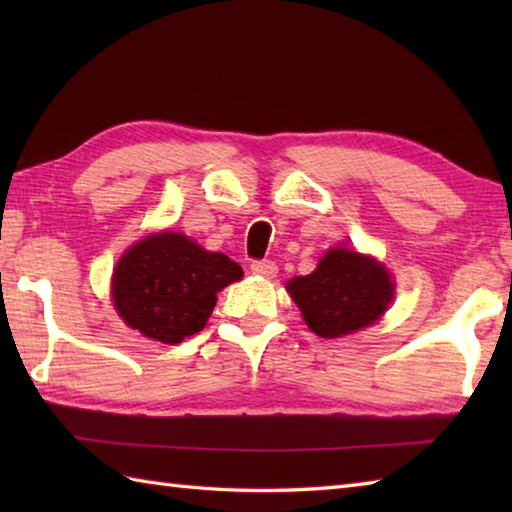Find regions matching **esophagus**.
Listing matches in <instances>:
<instances>
[{
  "label": "esophagus",
  "instance_id": "34e87169",
  "mask_svg": "<svg viewBox=\"0 0 512 512\" xmlns=\"http://www.w3.org/2000/svg\"><path fill=\"white\" fill-rule=\"evenodd\" d=\"M250 270H253V275L273 279L277 275V264L273 259H257V262L250 264Z\"/></svg>",
  "mask_w": 512,
  "mask_h": 512
}]
</instances>
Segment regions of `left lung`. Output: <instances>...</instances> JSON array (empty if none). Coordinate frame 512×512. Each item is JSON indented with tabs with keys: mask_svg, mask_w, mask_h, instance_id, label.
Masks as SVG:
<instances>
[{
	"mask_svg": "<svg viewBox=\"0 0 512 512\" xmlns=\"http://www.w3.org/2000/svg\"><path fill=\"white\" fill-rule=\"evenodd\" d=\"M286 288L308 328L323 339L367 328L394 299L387 270L374 259L345 248L325 253L314 273L295 277Z\"/></svg>",
	"mask_w": 512,
	"mask_h": 512,
	"instance_id": "1",
	"label": "left lung"
}]
</instances>
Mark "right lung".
<instances>
[{
  "mask_svg": "<svg viewBox=\"0 0 512 512\" xmlns=\"http://www.w3.org/2000/svg\"><path fill=\"white\" fill-rule=\"evenodd\" d=\"M242 275V266L222 253H209L180 233H156L118 262L114 306L129 328L176 345L204 330L217 292Z\"/></svg>",
  "mask_w": 512,
  "mask_h": 512,
  "instance_id": "right-lung-1",
  "label": "right lung"
}]
</instances>
